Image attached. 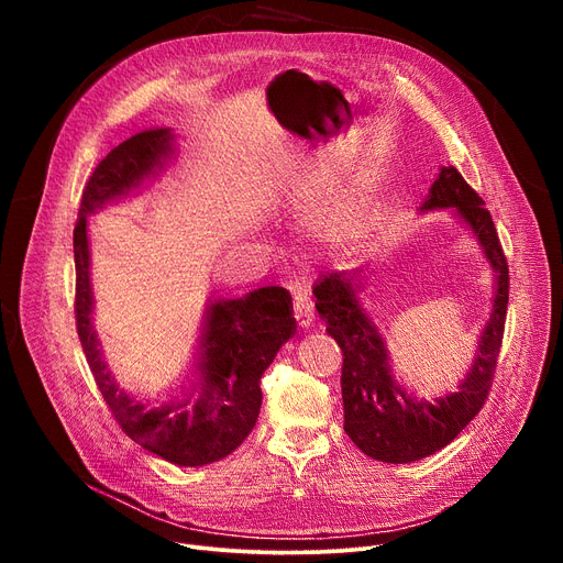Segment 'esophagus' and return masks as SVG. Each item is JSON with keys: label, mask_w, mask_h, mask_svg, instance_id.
<instances>
[{"label": "esophagus", "mask_w": 563, "mask_h": 563, "mask_svg": "<svg viewBox=\"0 0 563 563\" xmlns=\"http://www.w3.org/2000/svg\"><path fill=\"white\" fill-rule=\"evenodd\" d=\"M294 294V319H297L299 327L308 329L314 321V306L310 301V285L306 278H297L289 285Z\"/></svg>", "instance_id": "esophagus-1"}]
</instances>
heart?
Returning a JSON list of instances; mask_svg holds the SVG:
<instances>
[{
    "mask_svg": "<svg viewBox=\"0 0 563 563\" xmlns=\"http://www.w3.org/2000/svg\"><path fill=\"white\" fill-rule=\"evenodd\" d=\"M314 223L329 240H346L363 223L361 198L351 191L327 198L314 210Z\"/></svg>",
    "mask_w": 563,
    "mask_h": 563,
    "instance_id": "1",
    "label": "heart"
}]
</instances>
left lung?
<instances>
[{
  "label": "left lung",
  "mask_w": 563,
  "mask_h": 563,
  "mask_svg": "<svg viewBox=\"0 0 563 563\" xmlns=\"http://www.w3.org/2000/svg\"><path fill=\"white\" fill-rule=\"evenodd\" d=\"M456 210V217L477 236L495 276L490 317L479 338L475 363L459 390L433 401L416 399L399 386L388 344L376 321L358 299V269L331 272L314 287V306L327 333L342 349L344 431L356 448L383 463H412L442 450L482 410L505 335L509 303V264L501 251L490 212L454 166H442L420 212Z\"/></svg>",
  "instance_id": "obj_1"
}]
</instances>
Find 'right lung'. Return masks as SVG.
Listing matches in <instances>:
<instances>
[{
	"mask_svg": "<svg viewBox=\"0 0 563 563\" xmlns=\"http://www.w3.org/2000/svg\"><path fill=\"white\" fill-rule=\"evenodd\" d=\"M170 128L145 130L96 166L81 194L75 225V319L84 356L115 422L143 450L183 467L225 459L257 422L260 378L278 349L297 333L291 297L283 287H260L242 299H210L189 390L170 401H139L111 376L93 329L88 217L153 180L175 153Z\"/></svg>",
	"mask_w": 563,
	"mask_h": 563,
	"instance_id": "1",
	"label": "right lung"
}]
</instances>
